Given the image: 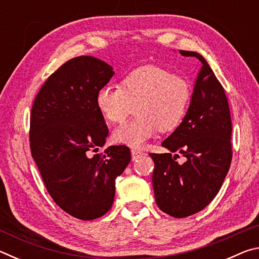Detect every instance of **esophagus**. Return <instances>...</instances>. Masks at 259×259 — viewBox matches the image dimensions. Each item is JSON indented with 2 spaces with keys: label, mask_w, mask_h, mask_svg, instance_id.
Instances as JSON below:
<instances>
[{
  "label": "esophagus",
  "mask_w": 259,
  "mask_h": 259,
  "mask_svg": "<svg viewBox=\"0 0 259 259\" xmlns=\"http://www.w3.org/2000/svg\"><path fill=\"white\" fill-rule=\"evenodd\" d=\"M144 154H145V153L142 152V151H139V150H131V155H133V161L137 160L138 157H140V156L144 155Z\"/></svg>",
  "instance_id": "esophagus-1"
}]
</instances>
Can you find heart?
I'll use <instances>...</instances> for the list:
<instances>
[{
	"label": "heart",
	"mask_w": 259,
	"mask_h": 259,
	"mask_svg": "<svg viewBox=\"0 0 259 259\" xmlns=\"http://www.w3.org/2000/svg\"><path fill=\"white\" fill-rule=\"evenodd\" d=\"M192 99L187 78L170 69L145 65L122 78L120 87H103L96 95V105L105 121L124 122L136 106L137 117L113 133L114 142L138 148L157 131H171L182 123Z\"/></svg>",
	"instance_id": "b5f03b06"
}]
</instances>
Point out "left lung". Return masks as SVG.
I'll use <instances>...</instances> for the list:
<instances>
[{
  "mask_svg": "<svg viewBox=\"0 0 259 259\" xmlns=\"http://www.w3.org/2000/svg\"><path fill=\"white\" fill-rule=\"evenodd\" d=\"M179 52L196 57L202 67L185 117L162 143L170 152L150 156L156 204L170 216L183 218L201 211L221 190L232 161V122L224 88L205 59L198 52ZM178 152L187 157L183 165L176 161Z\"/></svg>",
  "mask_w": 259,
  "mask_h": 259,
  "instance_id": "obj_1",
  "label": "left lung"
}]
</instances>
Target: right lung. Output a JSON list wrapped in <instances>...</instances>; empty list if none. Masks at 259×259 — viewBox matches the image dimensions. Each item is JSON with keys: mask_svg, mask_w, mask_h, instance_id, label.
<instances>
[{"mask_svg": "<svg viewBox=\"0 0 259 259\" xmlns=\"http://www.w3.org/2000/svg\"><path fill=\"white\" fill-rule=\"evenodd\" d=\"M113 75L105 61L75 57L48 77L30 112V152L43 183L64 211L82 221L111 209L115 179L131 160L124 145L94 154L108 135L96 95Z\"/></svg>", "mask_w": 259, "mask_h": 259, "instance_id": "obj_1", "label": "right lung"}]
</instances>
